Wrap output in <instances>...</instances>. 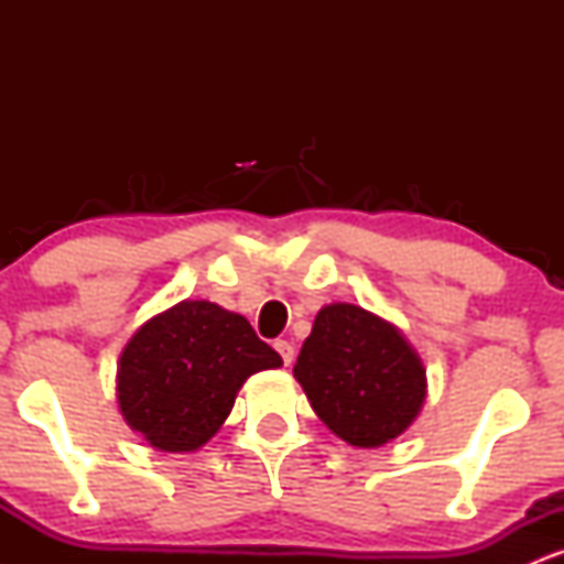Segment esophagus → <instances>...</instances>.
Masks as SVG:
<instances>
[{"mask_svg": "<svg viewBox=\"0 0 564 564\" xmlns=\"http://www.w3.org/2000/svg\"><path fill=\"white\" fill-rule=\"evenodd\" d=\"M273 347L278 349V355H281L283 366H291V360H294V347H291V341H286V339H275Z\"/></svg>", "mask_w": 564, "mask_h": 564, "instance_id": "obj_1", "label": "esophagus"}]
</instances>
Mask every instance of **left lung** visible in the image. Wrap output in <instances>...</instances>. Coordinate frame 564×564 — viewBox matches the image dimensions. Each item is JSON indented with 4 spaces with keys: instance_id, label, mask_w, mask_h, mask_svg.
<instances>
[{
    "instance_id": "1",
    "label": "left lung",
    "mask_w": 564,
    "mask_h": 564,
    "mask_svg": "<svg viewBox=\"0 0 564 564\" xmlns=\"http://www.w3.org/2000/svg\"><path fill=\"white\" fill-rule=\"evenodd\" d=\"M294 377L321 422L358 448H379L405 432L426 394L422 360L411 345L355 304L321 310Z\"/></svg>"
}]
</instances>
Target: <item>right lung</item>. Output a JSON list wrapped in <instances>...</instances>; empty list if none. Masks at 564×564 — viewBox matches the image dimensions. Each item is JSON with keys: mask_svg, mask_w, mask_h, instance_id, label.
Returning <instances> with one entry per match:
<instances>
[{"mask_svg": "<svg viewBox=\"0 0 564 564\" xmlns=\"http://www.w3.org/2000/svg\"><path fill=\"white\" fill-rule=\"evenodd\" d=\"M283 366L243 315L212 302H180L132 336L119 366L127 424L153 448L196 451L228 419L251 373Z\"/></svg>", "mask_w": 564, "mask_h": 564, "instance_id": "right-lung-1", "label": "right lung"}]
</instances>
